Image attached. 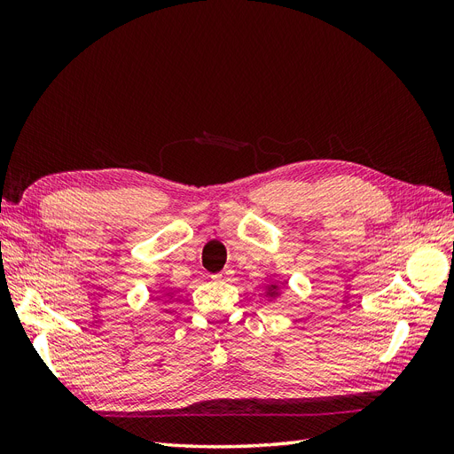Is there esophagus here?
<instances>
[{"label": "esophagus", "mask_w": 454, "mask_h": 454, "mask_svg": "<svg viewBox=\"0 0 454 454\" xmlns=\"http://www.w3.org/2000/svg\"><path fill=\"white\" fill-rule=\"evenodd\" d=\"M232 272H235V270H232L231 267H225L222 272H217V274H214V278L215 280H231V277H232Z\"/></svg>", "instance_id": "obj_1"}]
</instances>
